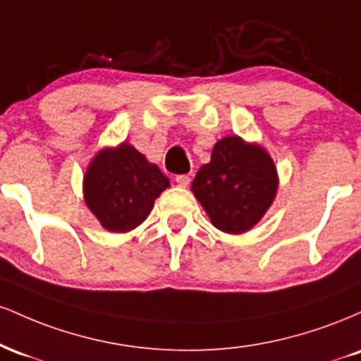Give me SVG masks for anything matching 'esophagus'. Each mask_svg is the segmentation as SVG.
Here are the masks:
<instances>
[{
  "instance_id": "1",
  "label": "esophagus",
  "mask_w": 361,
  "mask_h": 361,
  "mask_svg": "<svg viewBox=\"0 0 361 361\" xmlns=\"http://www.w3.org/2000/svg\"><path fill=\"white\" fill-rule=\"evenodd\" d=\"M190 181H192V178H190L188 175H178L176 176V183H178V186H188L190 185Z\"/></svg>"
}]
</instances>
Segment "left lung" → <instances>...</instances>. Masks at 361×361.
Wrapping results in <instances>:
<instances>
[{"label":"left lung","instance_id":"left-lung-1","mask_svg":"<svg viewBox=\"0 0 361 361\" xmlns=\"http://www.w3.org/2000/svg\"><path fill=\"white\" fill-rule=\"evenodd\" d=\"M279 175L271 156L238 135L217 140L210 163L198 169L192 192L210 222L227 234H243L261 221L275 200Z\"/></svg>","mask_w":361,"mask_h":361}]
</instances>
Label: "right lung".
<instances>
[{
	"instance_id": "add662e5",
	"label": "right lung",
	"mask_w": 361,
	"mask_h": 361,
	"mask_svg": "<svg viewBox=\"0 0 361 361\" xmlns=\"http://www.w3.org/2000/svg\"><path fill=\"white\" fill-rule=\"evenodd\" d=\"M169 186L156 164L130 144L105 147L82 180L88 209L110 233H128L147 219L154 200Z\"/></svg>"
}]
</instances>
